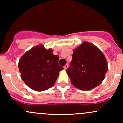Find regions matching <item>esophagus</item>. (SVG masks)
I'll return each mask as SVG.
<instances>
[{"label": "esophagus", "mask_w": 123, "mask_h": 123, "mask_svg": "<svg viewBox=\"0 0 123 123\" xmlns=\"http://www.w3.org/2000/svg\"><path fill=\"white\" fill-rule=\"evenodd\" d=\"M68 68V64H67V65H65V66H64V67H63L64 69H67Z\"/></svg>", "instance_id": "34e87169"}]
</instances>
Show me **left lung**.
I'll return each instance as SVG.
<instances>
[{
    "label": "left lung",
    "mask_w": 123,
    "mask_h": 123,
    "mask_svg": "<svg viewBox=\"0 0 123 123\" xmlns=\"http://www.w3.org/2000/svg\"><path fill=\"white\" fill-rule=\"evenodd\" d=\"M70 67L66 69L74 86L88 91L98 86L108 71L105 56L96 46L84 42L74 50Z\"/></svg>",
    "instance_id": "obj_1"
}]
</instances>
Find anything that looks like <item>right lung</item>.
<instances>
[{
  "label": "right lung",
  "mask_w": 123,
  "mask_h": 123,
  "mask_svg": "<svg viewBox=\"0 0 123 123\" xmlns=\"http://www.w3.org/2000/svg\"><path fill=\"white\" fill-rule=\"evenodd\" d=\"M53 50L45 49L42 45L33 47L19 60L18 68L21 78L28 87L36 91L52 87L59 72L63 69L58 65L59 56Z\"/></svg>",
  "instance_id": "1"
}]
</instances>
